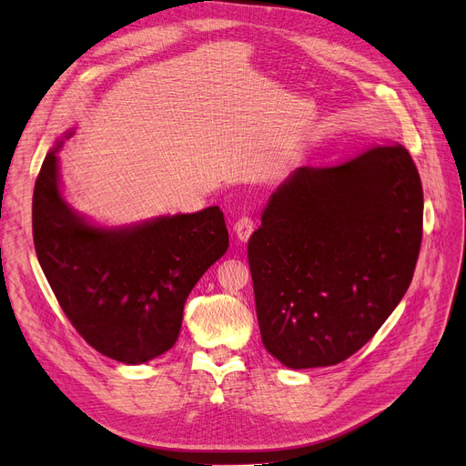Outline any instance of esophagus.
<instances>
[{"label":"esophagus","mask_w":466,"mask_h":466,"mask_svg":"<svg viewBox=\"0 0 466 466\" xmlns=\"http://www.w3.org/2000/svg\"><path fill=\"white\" fill-rule=\"evenodd\" d=\"M235 235L238 240H247L254 229H256V221L250 218V216H240L237 221H235Z\"/></svg>","instance_id":"obj_1"}]
</instances>
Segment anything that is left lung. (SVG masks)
I'll list each match as a JSON object with an SVG mask.
<instances>
[{
    "label": "left lung",
    "instance_id": "obj_1",
    "mask_svg": "<svg viewBox=\"0 0 466 466\" xmlns=\"http://www.w3.org/2000/svg\"><path fill=\"white\" fill-rule=\"evenodd\" d=\"M422 240V185L400 143L302 166L248 240L266 350L290 369L337 365L396 309Z\"/></svg>",
    "mask_w": 466,
    "mask_h": 466
}]
</instances>
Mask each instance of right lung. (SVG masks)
<instances>
[{
  "mask_svg": "<svg viewBox=\"0 0 466 466\" xmlns=\"http://www.w3.org/2000/svg\"><path fill=\"white\" fill-rule=\"evenodd\" d=\"M57 148L47 153L34 185L38 262L91 348L129 365L151 361L176 344L185 300L229 247L223 212L210 207L126 229L93 228L61 197Z\"/></svg>",
  "mask_w": 466,
  "mask_h": 466,
  "instance_id": "add662e5",
  "label": "right lung"
}]
</instances>
